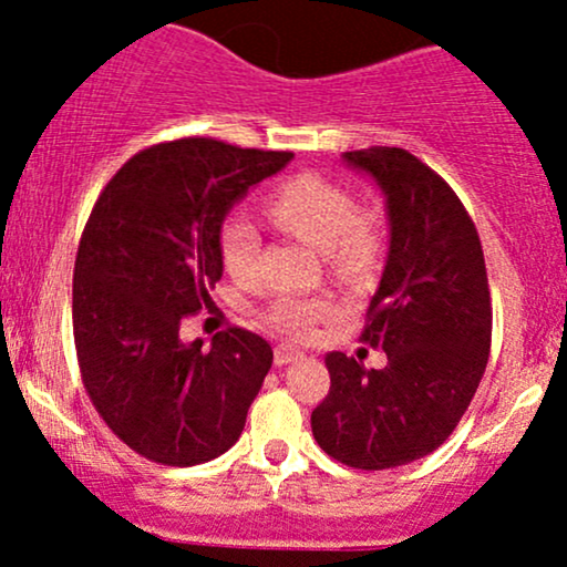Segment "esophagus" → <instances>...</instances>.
<instances>
[{
  "label": "esophagus",
  "mask_w": 567,
  "mask_h": 567,
  "mask_svg": "<svg viewBox=\"0 0 567 567\" xmlns=\"http://www.w3.org/2000/svg\"><path fill=\"white\" fill-rule=\"evenodd\" d=\"M301 357H303L301 349L290 347V343H279V347L275 349V365L285 368V365H290V362L301 360Z\"/></svg>",
  "instance_id": "34e87169"
}]
</instances>
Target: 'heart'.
Here are the masks:
<instances>
[{"label":"heart","instance_id":"obj_1","mask_svg":"<svg viewBox=\"0 0 567 567\" xmlns=\"http://www.w3.org/2000/svg\"><path fill=\"white\" fill-rule=\"evenodd\" d=\"M266 213L279 229L296 234L306 245L322 250L324 261L338 275H360L375 261L379 231L375 224L357 213L354 199L341 186L320 175H292L266 197ZM220 264L237 282L256 277L261 234L243 213H231L220 226ZM333 315V303L322 298L279 296L266 309V320L282 333L303 338Z\"/></svg>","mask_w":567,"mask_h":567}]
</instances>
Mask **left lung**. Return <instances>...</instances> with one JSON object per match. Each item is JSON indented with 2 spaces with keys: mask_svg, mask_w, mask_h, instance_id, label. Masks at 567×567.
I'll list each match as a JSON object with an SVG mask.
<instances>
[{
  "mask_svg": "<svg viewBox=\"0 0 567 567\" xmlns=\"http://www.w3.org/2000/svg\"><path fill=\"white\" fill-rule=\"evenodd\" d=\"M386 199V266L362 341L386 351L375 370L330 351V392L311 413L317 445L354 470H394L451 437L491 351V290L470 213L405 148L343 152Z\"/></svg>",
  "mask_w": 567,
  "mask_h": 567,
  "instance_id": "8db88e82",
  "label": "left lung"
}]
</instances>
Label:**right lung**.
I'll use <instances>...</instances> for the list:
<instances>
[{
    "instance_id": "right-lung-1",
    "label": "right lung",
    "mask_w": 567,
    "mask_h": 567,
    "mask_svg": "<svg viewBox=\"0 0 567 567\" xmlns=\"http://www.w3.org/2000/svg\"><path fill=\"white\" fill-rule=\"evenodd\" d=\"M292 159L290 152L181 138L143 148L97 197L74 264V343L82 381L109 429L167 466L218 458L245 429L271 347L229 328L181 341L224 275L226 213Z\"/></svg>"
}]
</instances>
